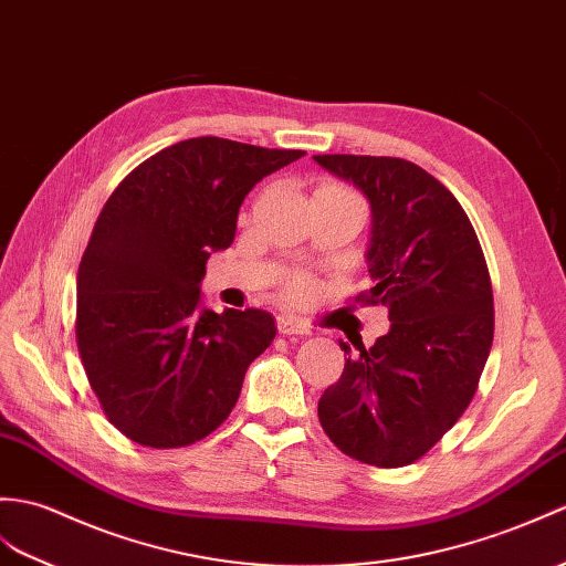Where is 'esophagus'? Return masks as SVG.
<instances>
[{
  "label": "esophagus",
  "mask_w": 566,
  "mask_h": 566,
  "mask_svg": "<svg viewBox=\"0 0 566 566\" xmlns=\"http://www.w3.org/2000/svg\"><path fill=\"white\" fill-rule=\"evenodd\" d=\"M277 327L282 335H308L311 333V327L304 321H298L296 315H289V313L280 315Z\"/></svg>",
  "instance_id": "esophagus-1"
}]
</instances>
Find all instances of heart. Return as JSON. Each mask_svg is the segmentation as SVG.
<instances>
[{
    "label": "heart",
    "mask_w": 566,
    "mask_h": 566,
    "mask_svg": "<svg viewBox=\"0 0 566 566\" xmlns=\"http://www.w3.org/2000/svg\"><path fill=\"white\" fill-rule=\"evenodd\" d=\"M325 188H337V186H325ZM339 190H345V188H339ZM306 286H308V284H306L304 280H296L292 289H294V294H304V292H306Z\"/></svg>",
    "instance_id": "1"
}]
</instances>
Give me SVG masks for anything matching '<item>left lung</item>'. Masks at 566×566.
I'll use <instances>...</instances> for the list:
<instances>
[{
  "instance_id": "obj_1",
  "label": "left lung",
  "mask_w": 566,
  "mask_h": 566,
  "mask_svg": "<svg viewBox=\"0 0 566 566\" xmlns=\"http://www.w3.org/2000/svg\"><path fill=\"white\" fill-rule=\"evenodd\" d=\"M313 161L369 200L364 258L374 286L359 301L388 306L390 321L323 392L321 424L361 463H415L465 412L488 364V262L463 207L424 168L396 156L323 154Z\"/></svg>"
}]
</instances>
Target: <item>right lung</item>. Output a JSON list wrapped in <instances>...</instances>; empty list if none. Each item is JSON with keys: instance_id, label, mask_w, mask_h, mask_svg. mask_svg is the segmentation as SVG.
Segmentation results:
<instances>
[{"instance_id": "add662e5", "label": "right lung", "mask_w": 566, "mask_h": 566, "mask_svg": "<svg viewBox=\"0 0 566 566\" xmlns=\"http://www.w3.org/2000/svg\"><path fill=\"white\" fill-rule=\"evenodd\" d=\"M304 154L195 137L154 154L105 202L76 274V345L127 439L178 449L231 415L277 327L260 308L205 306V265L233 243L255 182Z\"/></svg>"}]
</instances>
